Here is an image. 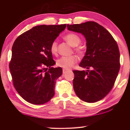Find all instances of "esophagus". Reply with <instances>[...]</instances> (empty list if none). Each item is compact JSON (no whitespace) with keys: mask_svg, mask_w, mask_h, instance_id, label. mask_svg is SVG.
Masks as SVG:
<instances>
[{"mask_svg":"<svg viewBox=\"0 0 130 130\" xmlns=\"http://www.w3.org/2000/svg\"><path fill=\"white\" fill-rule=\"evenodd\" d=\"M68 71V70L66 69H62V73L63 74H65Z\"/></svg>","mask_w":130,"mask_h":130,"instance_id":"obj_1","label":"esophagus"}]
</instances>
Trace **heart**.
Wrapping results in <instances>:
<instances>
[{"mask_svg": "<svg viewBox=\"0 0 130 130\" xmlns=\"http://www.w3.org/2000/svg\"><path fill=\"white\" fill-rule=\"evenodd\" d=\"M63 39L70 44L71 46L74 47V51L77 54L82 55L84 52V48L82 45L79 44L81 42V38L78 35L73 33H70L63 37ZM50 51L52 54L55 55L57 52V43L56 41H53L50 46ZM77 61V58L75 55L70 56H62L56 60V65L59 67L64 69L71 68Z\"/></svg>", "mask_w": 130, "mask_h": 130, "instance_id": "b5f03b06", "label": "heart"}]
</instances>
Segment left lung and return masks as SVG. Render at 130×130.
Segmentation results:
<instances>
[{
	"instance_id": "obj_1",
	"label": "left lung",
	"mask_w": 130,
	"mask_h": 130,
	"mask_svg": "<svg viewBox=\"0 0 130 130\" xmlns=\"http://www.w3.org/2000/svg\"><path fill=\"white\" fill-rule=\"evenodd\" d=\"M67 27L83 35L87 41L86 53L79 66L88 70H73L74 91L81 100L94 103L104 98L115 84L120 68L118 46L111 34L95 22Z\"/></svg>"
}]
</instances>
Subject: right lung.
Instances as JSON below:
<instances>
[{
  "label": "right lung",
  "instance_id": "obj_1",
  "mask_svg": "<svg viewBox=\"0 0 130 130\" xmlns=\"http://www.w3.org/2000/svg\"><path fill=\"white\" fill-rule=\"evenodd\" d=\"M66 27V24L36 26L19 36L13 43L9 65L13 85L30 103L43 104L55 94L56 80L62 70L52 67L55 61L50 46Z\"/></svg>",
  "mask_w": 130,
  "mask_h": 130
}]
</instances>
